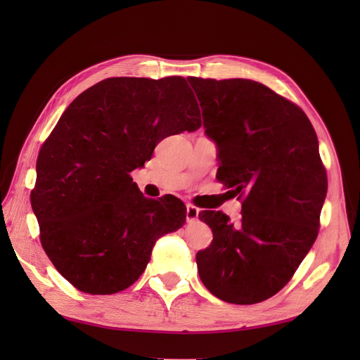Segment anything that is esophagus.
Listing matches in <instances>:
<instances>
[{
  "label": "esophagus",
  "mask_w": 360,
  "mask_h": 360,
  "mask_svg": "<svg viewBox=\"0 0 360 360\" xmlns=\"http://www.w3.org/2000/svg\"><path fill=\"white\" fill-rule=\"evenodd\" d=\"M198 214H200V210L197 209V207L192 205V204L186 205V219H188V222H192V221L197 219Z\"/></svg>",
  "instance_id": "obj_1"
}]
</instances>
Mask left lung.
<instances>
[{
  "label": "left lung",
  "instance_id": "8db88e82",
  "mask_svg": "<svg viewBox=\"0 0 360 360\" xmlns=\"http://www.w3.org/2000/svg\"><path fill=\"white\" fill-rule=\"evenodd\" d=\"M188 81L219 150L216 179L245 195L238 222L200 214L213 233L197 254L200 278L224 302H263L287 285L319 236L328 177L317 135L297 105L263 84Z\"/></svg>",
  "mask_w": 360,
  "mask_h": 360
}]
</instances>
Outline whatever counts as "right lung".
<instances>
[{"label":"right lung","mask_w":360,"mask_h":360,"mask_svg":"<svg viewBox=\"0 0 360 360\" xmlns=\"http://www.w3.org/2000/svg\"><path fill=\"white\" fill-rule=\"evenodd\" d=\"M200 127L197 99L181 76L108 78L68 106L41 146L31 205L43 249L73 287L126 290L158 238L183 226L184 204L147 200L129 172L163 138Z\"/></svg>","instance_id":"add662e5"}]
</instances>
